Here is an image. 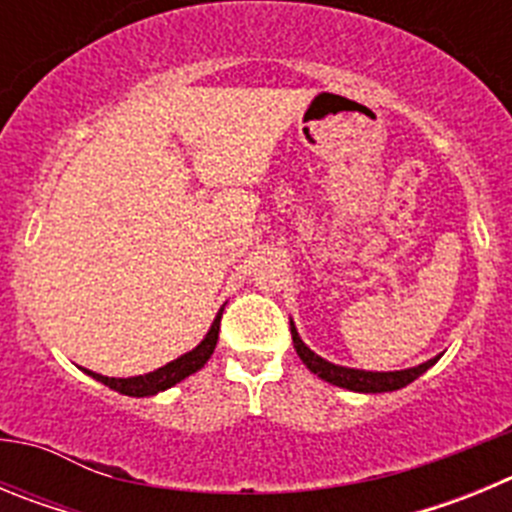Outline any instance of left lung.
<instances>
[{"label":"left lung","mask_w":512,"mask_h":512,"mask_svg":"<svg viewBox=\"0 0 512 512\" xmlns=\"http://www.w3.org/2000/svg\"><path fill=\"white\" fill-rule=\"evenodd\" d=\"M289 330H292V343H295V351L297 356L302 359V364L310 369L312 374H318L320 379L325 382L336 384V387H343V390H351V392H364V395H377V392H395L402 390V387H408L410 382L425 374L441 359V354L428 359L425 364L418 366H410V369H400V372H366V369H351V366H341V364H333V361L323 359L307 346L305 341L300 338L297 333L295 323L289 320Z\"/></svg>","instance_id":"1"}]
</instances>
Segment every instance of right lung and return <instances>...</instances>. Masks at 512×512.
I'll return each mask as SVG.
<instances>
[{
	"mask_svg": "<svg viewBox=\"0 0 512 512\" xmlns=\"http://www.w3.org/2000/svg\"><path fill=\"white\" fill-rule=\"evenodd\" d=\"M220 318H223V307H220V312H217L215 320H212V325H210V330L205 333V338H202V341L197 343L192 351L182 354L179 359L169 361V364L161 366V369H153V372H148V374H138V377H125V379H122V377H104V374L89 372V369H84V374H89V377L97 379V382L107 384L110 390L120 392V395H128V397L158 395V392L169 390V387L179 384L182 379H187L189 374L200 372L202 366L207 364V359H210L212 351H215V346H217Z\"/></svg>",
	"mask_w": 512,
	"mask_h": 512,
	"instance_id": "right-lung-1",
	"label": "right lung"
}]
</instances>
